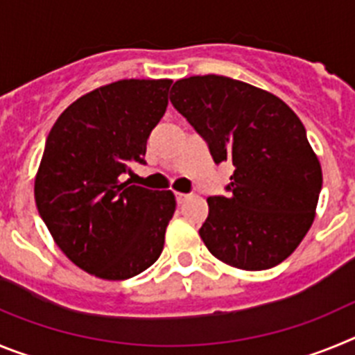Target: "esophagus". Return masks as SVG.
<instances>
[{
    "label": "esophagus",
    "mask_w": 355,
    "mask_h": 355,
    "mask_svg": "<svg viewBox=\"0 0 355 355\" xmlns=\"http://www.w3.org/2000/svg\"><path fill=\"white\" fill-rule=\"evenodd\" d=\"M188 193H181V192H175V200H178V205H181V202H184V200L188 199Z\"/></svg>",
    "instance_id": "esophagus-1"
}]
</instances>
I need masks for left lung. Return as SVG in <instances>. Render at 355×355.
Here are the masks:
<instances>
[{
    "instance_id": "8db88e82",
    "label": "left lung",
    "mask_w": 355,
    "mask_h": 355,
    "mask_svg": "<svg viewBox=\"0 0 355 355\" xmlns=\"http://www.w3.org/2000/svg\"><path fill=\"white\" fill-rule=\"evenodd\" d=\"M171 103L213 162L234 167L229 196L208 197L199 234L209 252L241 270L284 261L311 227L322 190L300 119L274 94L216 74L175 81Z\"/></svg>"
}]
</instances>
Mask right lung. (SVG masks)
Instances as JSON below:
<instances>
[{"mask_svg": "<svg viewBox=\"0 0 355 355\" xmlns=\"http://www.w3.org/2000/svg\"><path fill=\"white\" fill-rule=\"evenodd\" d=\"M171 80H121L85 94L56 119L35 178V202L62 252L81 270L122 281L163 250L174 193L122 181L146 165L147 139Z\"/></svg>", "mask_w": 355, "mask_h": 355, "instance_id": "right-lung-1", "label": "right lung"}]
</instances>
